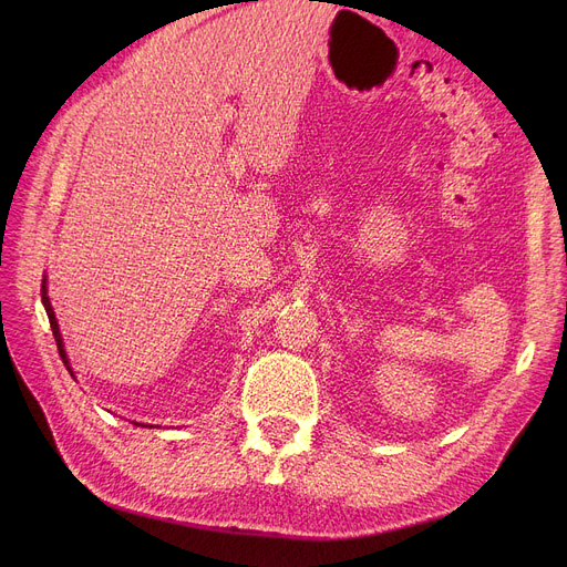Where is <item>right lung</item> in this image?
Here are the masks:
<instances>
[{
	"label": "right lung",
	"mask_w": 567,
	"mask_h": 567,
	"mask_svg": "<svg viewBox=\"0 0 567 567\" xmlns=\"http://www.w3.org/2000/svg\"><path fill=\"white\" fill-rule=\"evenodd\" d=\"M41 299H43V308L48 312V319H50V329H52V336H54V342H56V349H59V355H62V361L66 365V370L71 372V377L75 379L73 374V368L69 363V355H66V349H64V338L62 333H59V323H56V317H54V310H52V303H50V296H48V276H43V285H41ZM140 427H154V425H142V423H135Z\"/></svg>",
	"instance_id": "right-lung-1"
}]
</instances>
